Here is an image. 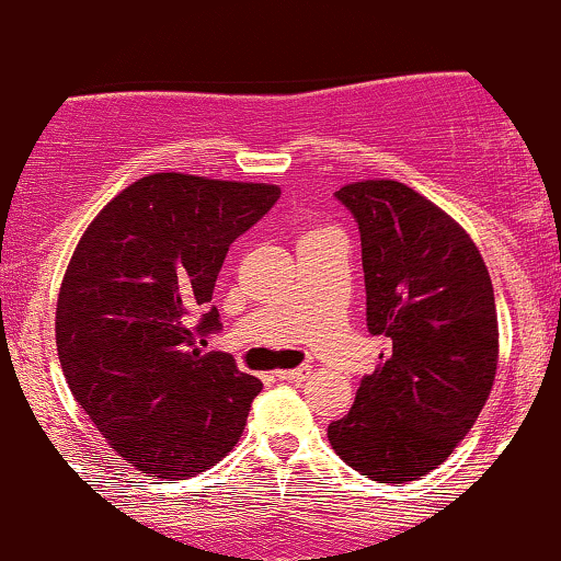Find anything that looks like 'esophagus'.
<instances>
[{
    "instance_id": "obj_1",
    "label": "esophagus",
    "mask_w": 561,
    "mask_h": 561,
    "mask_svg": "<svg viewBox=\"0 0 561 561\" xmlns=\"http://www.w3.org/2000/svg\"><path fill=\"white\" fill-rule=\"evenodd\" d=\"M308 375H311V369H308V366H300V369H282V371H276V377L285 379V382H302V379H306Z\"/></svg>"
}]
</instances>
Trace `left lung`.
<instances>
[{"instance_id":"obj_1","label":"left lung","mask_w":561,"mask_h":561,"mask_svg":"<svg viewBox=\"0 0 561 561\" xmlns=\"http://www.w3.org/2000/svg\"><path fill=\"white\" fill-rule=\"evenodd\" d=\"M337 199L362 231L366 327L390 347L327 437L371 480H420L454 454L491 396V274L465 227L411 186L366 179Z\"/></svg>"}]
</instances>
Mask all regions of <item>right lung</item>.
<instances>
[{"label":"right lung","instance_id":"right-lung-1","mask_svg":"<svg viewBox=\"0 0 561 561\" xmlns=\"http://www.w3.org/2000/svg\"><path fill=\"white\" fill-rule=\"evenodd\" d=\"M276 184L147 173L76 244L57 295L62 375L121 459L147 478L216 467L242 437L261 379L205 353L229 244L276 203Z\"/></svg>","mask_w":561,"mask_h":561}]
</instances>
